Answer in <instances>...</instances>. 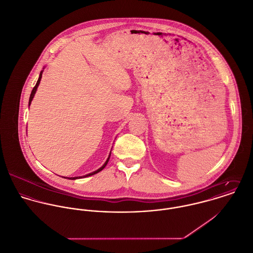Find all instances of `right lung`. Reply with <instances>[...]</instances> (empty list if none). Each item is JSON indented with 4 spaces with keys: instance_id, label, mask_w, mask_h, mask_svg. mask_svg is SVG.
<instances>
[{
    "instance_id": "obj_1",
    "label": "right lung",
    "mask_w": 253,
    "mask_h": 253,
    "mask_svg": "<svg viewBox=\"0 0 253 253\" xmlns=\"http://www.w3.org/2000/svg\"><path fill=\"white\" fill-rule=\"evenodd\" d=\"M42 74H43V71H41V72H40V75H39V79H38V81H37L36 84H35V86L33 87L32 91H31V94H30V97H29V102H28V105H29V106H30V104H31V101H32V99H33V97H34L35 93H36L37 87H38V85H39V84H40V81H41V78H42ZM110 156H111V153H110V155H109V157H108L107 161L105 162V164H104V165H103L101 168H99L98 169H96V170H94V171H92V172L88 173V174H85V175H84V176H74V177H68V178H70V179H77V178H82V177H86V176H89V175H93V174H95V173L99 172L100 170H102L103 169L106 167V165H107V164H108V162H109ZM65 178H67V176H65Z\"/></svg>"
}]
</instances>
